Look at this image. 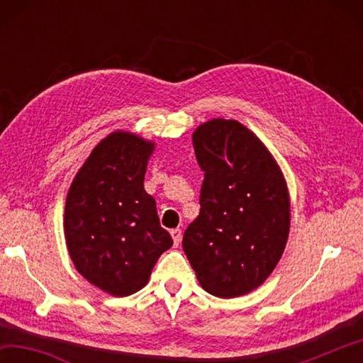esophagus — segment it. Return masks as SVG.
Here are the masks:
<instances>
[{"label":"esophagus","mask_w":363,"mask_h":363,"mask_svg":"<svg viewBox=\"0 0 363 363\" xmlns=\"http://www.w3.org/2000/svg\"><path fill=\"white\" fill-rule=\"evenodd\" d=\"M171 237H173V242H174V245H179V242H181V237H182V232H181V229H173V230H171Z\"/></svg>","instance_id":"34e87169"}]
</instances>
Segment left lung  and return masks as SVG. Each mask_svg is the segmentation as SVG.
Returning <instances> with one entry per match:
<instances>
[{
  "instance_id": "8db88e82",
  "label": "left lung",
  "mask_w": 363,
  "mask_h": 363,
  "mask_svg": "<svg viewBox=\"0 0 363 363\" xmlns=\"http://www.w3.org/2000/svg\"><path fill=\"white\" fill-rule=\"evenodd\" d=\"M205 171L200 214L182 248L203 290L235 298L264 284L290 233V194L262 140L237 120L213 118L192 134Z\"/></svg>"
}]
</instances>
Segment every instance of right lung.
Returning <instances> with one entry per match:
<instances>
[{"label": "right lung", "instance_id": "add662e5", "mask_svg": "<svg viewBox=\"0 0 363 363\" xmlns=\"http://www.w3.org/2000/svg\"><path fill=\"white\" fill-rule=\"evenodd\" d=\"M155 143L113 131L97 144L69 189L64 233L70 259L83 277L112 296L147 285L173 238L160 225L145 192L147 163Z\"/></svg>", "mask_w": 363, "mask_h": 363}]
</instances>
